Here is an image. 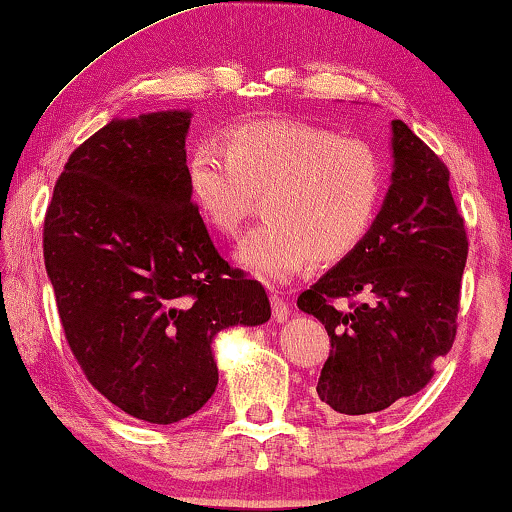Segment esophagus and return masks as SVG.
I'll list each match as a JSON object with an SVG mask.
<instances>
[{
	"mask_svg": "<svg viewBox=\"0 0 512 512\" xmlns=\"http://www.w3.org/2000/svg\"><path fill=\"white\" fill-rule=\"evenodd\" d=\"M270 305H272V317L275 321H284L289 317V303L282 296H270Z\"/></svg>",
	"mask_w": 512,
	"mask_h": 512,
	"instance_id": "esophagus-1",
	"label": "esophagus"
}]
</instances>
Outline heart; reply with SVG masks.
<instances>
[{"instance_id":"b5f03b06","label":"heart","mask_w":512,"mask_h":512,"mask_svg":"<svg viewBox=\"0 0 512 512\" xmlns=\"http://www.w3.org/2000/svg\"><path fill=\"white\" fill-rule=\"evenodd\" d=\"M186 177L200 216L223 237L240 233L265 195L268 221L242 237L235 261L268 284L354 254L384 198L373 146L284 116L230 125L223 146L200 142Z\"/></svg>"}]
</instances>
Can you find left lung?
<instances>
[{
  "mask_svg": "<svg viewBox=\"0 0 512 512\" xmlns=\"http://www.w3.org/2000/svg\"><path fill=\"white\" fill-rule=\"evenodd\" d=\"M391 151V186L368 237L298 296L331 338L317 394L340 415L422 391L457 335L468 240L450 170L403 121H391Z\"/></svg>",
  "mask_w": 512,
  "mask_h": 512,
  "instance_id": "1",
  "label": "left lung"
}]
</instances>
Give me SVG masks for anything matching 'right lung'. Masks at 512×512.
I'll return each mask as SVG.
<instances>
[{
  "label": "right lung",
  "instance_id": "1",
  "mask_svg": "<svg viewBox=\"0 0 512 512\" xmlns=\"http://www.w3.org/2000/svg\"><path fill=\"white\" fill-rule=\"evenodd\" d=\"M191 116L104 125L69 156L44 221L69 349L104 398L151 424L212 398L216 333L270 319L265 289L223 261L188 193Z\"/></svg>",
  "mask_w": 512,
  "mask_h": 512
}]
</instances>
